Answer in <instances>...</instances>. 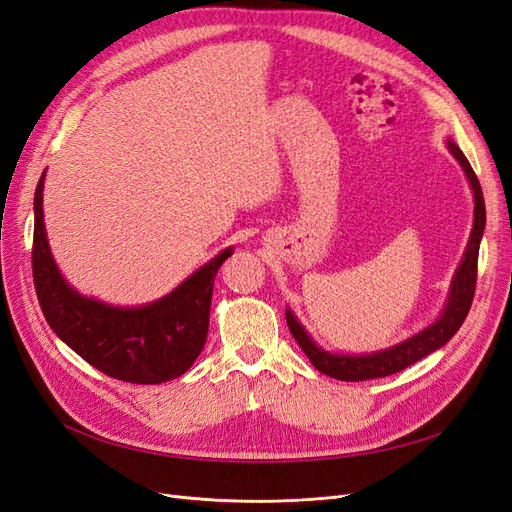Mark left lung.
<instances>
[{"label":"left lung","instance_id":"8db88e82","mask_svg":"<svg viewBox=\"0 0 512 512\" xmlns=\"http://www.w3.org/2000/svg\"><path fill=\"white\" fill-rule=\"evenodd\" d=\"M448 151L453 153V158L459 162L463 168V173L468 177V183L474 194V224L470 232V241L466 245V252L461 256L459 267L451 280V288H448L446 294V303L442 307L440 316L436 322H431L429 327L423 331L414 333L412 337L404 339L391 348H384L378 352H367V354H348V352H329L320 348L312 335L305 331L299 318L292 314V309L286 307V322L292 337L297 339V344L305 352V356L312 365L322 371L324 376H331L335 380H344V382H361V380H371V378H384L397 374V371L406 369L414 365L416 361L425 359L427 354L440 350L448 339H451L459 327L466 320L470 305L474 299V288H476V262H478V247L480 239H483L485 232V198L483 190H480V183L474 175V170L468 162V158L463 156V151L448 138L446 141Z\"/></svg>","mask_w":512,"mask_h":512}]
</instances>
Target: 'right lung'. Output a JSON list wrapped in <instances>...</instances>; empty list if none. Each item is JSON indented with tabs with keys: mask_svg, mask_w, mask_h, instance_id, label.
Here are the masks:
<instances>
[{
	"mask_svg": "<svg viewBox=\"0 0 512 512\" xmlns=\"http://www.w3.org/2000/svg\"><path fill=\"white\" fill-rule=\"evenodd\" d=\"M42 173L34 196V284L46 322L102 374L132 382L160 384L188 371L203 352L209 331L213 282L222 262L232 256L226 247L164 297L121 307L85 297L68 284L51 254L44 228Z\"/></svg>",
	"mask_w": 512,
	"mask_h": 512,
	"instance_id": "right-lung-1",
	"label": "right lung"
}]
</instances>
